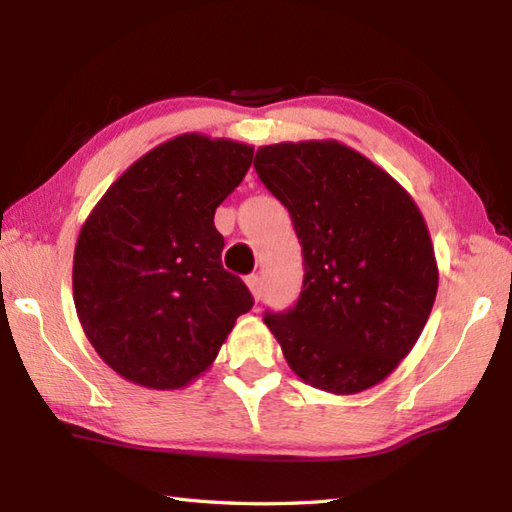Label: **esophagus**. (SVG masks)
Instances as JSON below:
<instances>
[{"label":"esophagus","instance_id":"esophagus-1","mask_svg":"<svg viewBox=\"0 0 512 512\" xmlns=\"http://www.w3.org/2000/svg\"><path fill=\"white\" fill-rule=\"evenodd\" d=\"M244 281L250 290V295H253L255 301H259V297H262V281H259L257 275H248Z\"/></svg>","mask_w":512,"mask_h":512}]
</instances>
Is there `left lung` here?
Returning a JSON list of instances; mask_svg holds the SVG:
<instances>
[{
  "mask_svg": "<svg viewBox=\"0 0 512 512\" xmlns=\"http://www.w3.org/2000/svg\"><path fill=\"white\" fill-rule=\"evenodd\" d=\"M255 171L303 248L297 306L266 314L303 383L352 396L394 372L427 325L438 262L409 191L339 140L257 149Z\"/></svg>",
  "mask_w": 512,
  "mask_h": 512,
  "instance_id": "obj_1",
  "label": "left lung"
}]
</instances>
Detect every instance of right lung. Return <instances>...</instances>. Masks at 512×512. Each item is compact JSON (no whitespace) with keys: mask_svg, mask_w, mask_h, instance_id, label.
Masks as SVG:
<instances>
[{"mask_svg":"<svg viewBox=\"0 0 512 512\" xmlns=\"http://www.w3.org/2000/svg\"><path fill=\"white\" fill-rule=\"evenodd\" d=\"M253 145L189 132L140 156L83 222L74 248L76 317L105 365L147 389H182L213 365L244 281L222 268L215 209L253 162Z\"/></svg>","mask_w":512,"mask_h":512,"instance_id":"1","label":"right lung"}]
</instances>
